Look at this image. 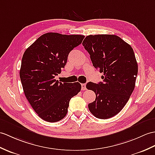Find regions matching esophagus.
I'll use <instances>...</instances> for the list:
<instances>
[{
    "label": "esophagus",
    "instance_id": "esophagus-1",
    "mask_svg": "<svg viewBox=\"0 0 155 155\" xmlns=\"http://www.w3.org/2000/svg\"><path fill=\"white\" fill-rule=\"evenodd\" d=\"M81 89H82V91H86V84H81Z\"/></svg>",
    "mask_w": 155,
    "mask_h": 155
}]
</instances>
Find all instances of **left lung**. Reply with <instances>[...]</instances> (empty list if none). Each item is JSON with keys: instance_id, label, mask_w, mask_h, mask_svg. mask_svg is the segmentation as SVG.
<instances>
[{"instance_id": "1", "label": "left lung", "mask_w": 155, "mask_h": 155, "mask_svg": "<svg viewBox=\"0 0 155 155\" xmlns=\"http://www.w3.org/2000/svg\"><path fill=\"white\" fill-rule=\"evenodd\" d=\"M82 45L93 66L104 73L103 82H89L86 86L96 94L95 101L88 104V109L97 118H110L124 108L135 88L138 66L134 51L115 35H90Z\"/></svg>"}]
</instances>
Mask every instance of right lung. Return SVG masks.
Segmentation results:
<instances>
[{
	"label": "right lung",
	"mask_w": 155,
	"mask_h": 155,
	"mask_svg": "<svg viewBox=\"0 0 155 155\" xmlns=\"http://www.w3.org/2000/svg\"><path fill=\"white\" fill-rule=\"evenodd\" d=\"M82 35L43 34L25 51L20 77L26 96L39 117L57 122L65 117L71 98L81 91L79 82L69 84L55 79L67 63L69 53L80 45Z\"/></svg>",
	"instance_id": "right-lung-1"
}]
</instances>
